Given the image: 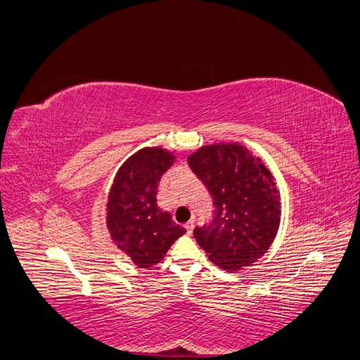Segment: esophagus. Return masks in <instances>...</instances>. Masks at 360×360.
<instances>
[{"label":"esophagus","mask_w":360,"mask_h":360,"mask_svg":"<svg viewBox=\"0 0 360 360\" xmlns=\"http://www.w3.org/2000/svg\"><path fill=\"white\" fill-rule=\"evenodd\" d=\"M184 228H186V231H188V234H192V231H193V228H195V222H193V221L188 222L186 225H184Z\"/></svg>","instance_id":"esophagus-1"}]
</instances>
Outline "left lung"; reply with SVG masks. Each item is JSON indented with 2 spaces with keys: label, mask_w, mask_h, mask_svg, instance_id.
<instances>
[{
  "label": "left lung",
  "mask_w": 360,
  "mask_h": 360,
  "mask_svg": "<svg viewBox=\"0 0 360 360\" xmlns=\"http://www.w3.org/2000/svg\"><path fill=\"white\" fill-rule=\"evenodd\" d=\"M188 163L214 205L212 224L193 230L198 245L225 270L255 263L274 243L281 222L275 177L259 158L236 143L204 146Z\"/></svg>",
  "instance_id": "8db88e82"
}]
</instances>
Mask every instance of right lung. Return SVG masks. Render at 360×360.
Returning a JSON list of instances; mask_svg holds the SVG:
<instances>
[{
    "mask_svg": "<svg viewBox=\"0 0 360 360\" xmlns=\"http://www.w3.org/2000/svg\"><path fill=\"white\" fill-rule=\"evenodd\" d=\"M174 156L160 147L136 151L120 167L106 204L112 242L141 269L163 259L171 245L186 233L158 207V184Z\"/></svg>",
    "mask_w": 360,
    "mask_h": 360,
    "instance_id": "obj_1",
    "label": "right lung"
}]
</instances>
